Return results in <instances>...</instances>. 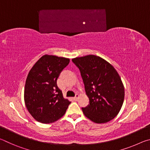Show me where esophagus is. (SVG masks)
I'll return each instance as SVG.
<instances>
[{"label": "esophagus", "instance_id": "34e87169", "mask_svg": "<svg viewBox=\"0 0 150 150\" xmlns=\"http://www.w3.org/2000/svg\"><path fill=\"white\" fill-rule=\"evenodd\" d=\"M79 98V94H76V95H75V96L74 97V100H77Z\"/></svg>", "mask_w": 150, "mask_h": 150}]
</instances>
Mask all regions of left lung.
Instances as JSON below:
<instances>
[{"mask_svg": "<svg viewBox=\"0 0 150 150\" xmlns=\"http://www.w3.org/2000/svg\"><path fill=\"white\" fill-rule=\"evenodd\" d=\"M80 70L86 94L89 98L84 115L93 122L104 124L115 118L124 99V87L120 75L110 63L95 55L73 58Z\"/></svg>", "mask_w": 150, "mask_h": 150, "instance_id": "obj_1", "label": "left lung"}]
</instances>
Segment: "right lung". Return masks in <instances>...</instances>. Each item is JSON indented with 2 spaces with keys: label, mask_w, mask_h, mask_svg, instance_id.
I'll use <instances>...</instances> for the list:
<instances>
[{
  "label": "right lung",
  "mask_w": 150,
  "mask_h": 150,
  "mask_svg": "<svg viewBox=\"0 0 150 150\" xmlns=\"http://www.w3.org/2000/svg\"><path fill=\"white\" fill-rule=\"evenodd\" d=\"M69 58L44 55L30 70L24 87V103L35 120L43 124L57 121L71 103L57 85L60 73L69 64Z\"/></svg>",
  "instance_id": "right-lung-1"
}]
</instances>
